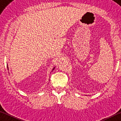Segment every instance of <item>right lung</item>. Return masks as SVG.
<instances>
[{"mask_svg":"<svg viewBox=\"0 0 121 121\" xmlns=\"http://www.w3.org/2000/svg\"><path fill=\"white\" fill-rule=\"evenodd\" d=\"M54 69V68H53V69Z\"/></svg>","mask_w":121,"mask_h":121,"instance_id":"right-lung-1","label":"right lung"}]
</instances>
